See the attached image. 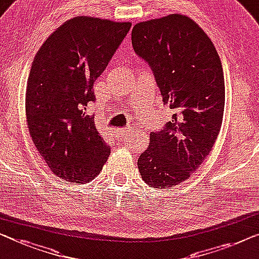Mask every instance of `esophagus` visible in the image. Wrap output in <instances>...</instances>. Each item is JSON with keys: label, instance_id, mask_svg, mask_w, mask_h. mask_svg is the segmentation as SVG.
I'll return each mask as SVG.
<instances>
[{"label": "esophagus", "instance_id": "1", "mask_svg": "<svg viewBox=\"0 0 259 259\" xmlns=\"http://www.w3.org/2000/svg\"><path fill=\"white\" fill-rule=\"evenodd\" d=\"M129 131H130L129 128H122V129H117L116 131H115V133H117L119 136H125V135L128 134Z\"/></svg>", "mask_w": 259, "mask_h": 259}]
</instances>
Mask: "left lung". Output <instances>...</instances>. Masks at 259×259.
I'll list each match as a JSON object with an SVG mask.
<instances>
[{
    "label": "left lung",
    "mask_w": 259,
    "mask_h": 259,
    "mask_svg": "<svg viewBox=\"0 0 259 259\" xmlns=\"http://www.w3.org/2000/svg\"><path fill=\"white\" fill-rule=\"evenodd\" d=\"M131 43L151 67L164 105L175 111L164 129L150 134L137 161L150 187L168 190L190 178L218 138L225 109L222 64L209 37L184 15L137 23Z\"/></svg>",
    "instance_id": "left-lung-1"
}]
</instances>
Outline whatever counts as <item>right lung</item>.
Segmentation results:
<instances>
[{"mask_svg": "<svg viewBox=\"0 0 259 259\" xmlns=\"http://www.w3.org/2000/svg\"><path fill=\"white\" fill-rule=\"evenodd\" d=\"M130 26L74 17L44 41L32 61L25 95L29 131L48 166L65 181L90 183L109 157V145L87 110L95 101V80Z\"/></svg>", "mask_w": 259, "mask_h": 259, "instance_id": "right-lung-1", "label": "right lung"}]
</instances>
